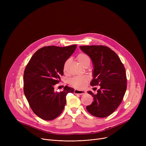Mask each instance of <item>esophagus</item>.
<instances>
[{
	"label": "esophagus",
	"mask_w": 146,
	"mask_h": 146,
	"mask_svg": "<svg viewBox=\"0 0 146 146\" xmlns=\"http://www.w3.org/2000/svg\"><path fill=\"white\" fill-rule=\"evenodd\" d=\"M74 94H79V95H83V94H86V92L85 90H80L75 89L74 90Z\"/></svg>",
	"instance_id": "34e87169"
}]
</instances>
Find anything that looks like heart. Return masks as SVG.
I'll return each instance as SVG.
<instances>
[{
	"instance_id": "obj_1",
	"label": "heart",
	"mask_w": 146,
	"mask_h": 146,
	"mask_svg": "<svg viewBox=\"0 0 146 146\" xmlns=\"http://www.w3.org/2000/svg\"><path fill=\"white\" fill-rule=\"evenodd\" d=\"M77 59L79 62L82 64L84 65L86 63H90V59L89 56L85 53H79L77 56ZM66 64L64 65V69H66ZM89 80V76L88 75H82V76H74V77L71 78L69 80V83L76 89L83 88L86 85V84Z\"/></svg>"
}]
</instances>
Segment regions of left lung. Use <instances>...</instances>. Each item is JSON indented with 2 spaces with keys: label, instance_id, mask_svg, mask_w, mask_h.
I'll list each match as a JSON object with an SVG mask.
<instances>
[{
  "label": "left lung",
  "instance_id": "8db88e82",
  "mask_svg": "<svg viewBox=\"0 0 146 146\" xmlns=\"http://www.w3.org/2000/svg\"><path fill=\"white\" fill-rule=\"evenodd\" d=\"M80 48L92 61L94 78L90 85L100 86L96 94L88 92L94 101L86 110L96 117H106L117 110L124 96L127 89L124 66L117 54L106 46H80Z\"/></svg>",
  "mask_w": 146,
  "mask_h": 146
}]
</instances>
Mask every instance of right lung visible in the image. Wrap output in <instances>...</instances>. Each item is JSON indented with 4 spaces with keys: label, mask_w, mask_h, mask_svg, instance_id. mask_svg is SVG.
Returning a JSON list of instances; mask_svg holds the SVG:
<instances>
[{
    "label": "right lung",
    "mask_w": 146,
    "mask_h": 146,
    "mask_svg": "<svg viewBox=\"0 0 146 146\" xmlns=\"http://www.w3.org/2000/svg\"><path fill=\"white\" fill-rule=\"evenodd\" d=\"M77 45L47 46L37 50L27 64L24 74V92L36 115L45 121L58 117L66 104V95L74 89L67 86L58 92L54 86L63 75L64 66Z\"/></svg>",
    "instance_id": "1"
}]
</instances>
